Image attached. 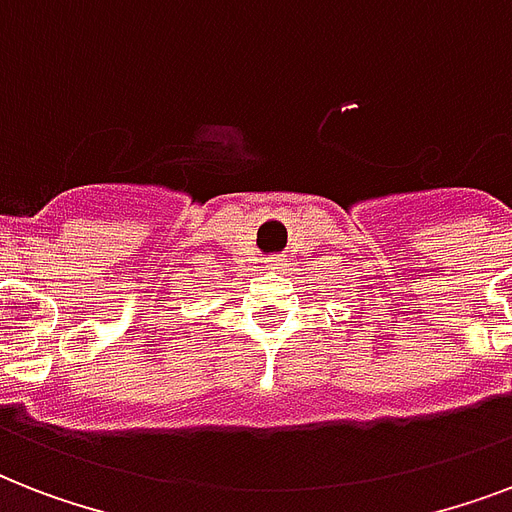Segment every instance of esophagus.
Returning a JSON list of instances; mask_svg holds the SVG:
<instances>
[{
    "instance_id": "obj_1",
    "label": "esophagus",
    "mask_w": 512,
    "mask_h": 512,
    "mask_svg": "<svg viewBox=\"0 0 512 512\" xmlns=\"http://www.w3.org/2000/svg\"><path fill=\"white\" fill-rule=\"evenodd\" d=\"M265 263H268L265 268H271V271H281V268L287 265V260H284V257H268Z\"/></svg>"
}]
</instances>
